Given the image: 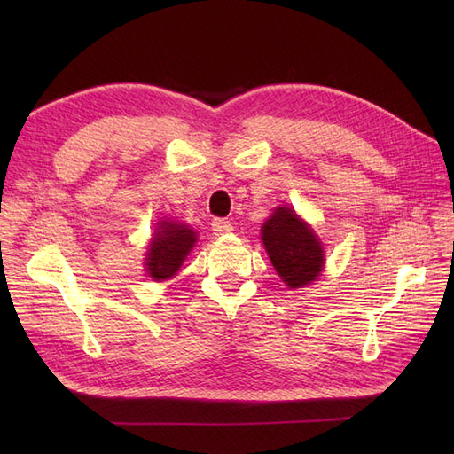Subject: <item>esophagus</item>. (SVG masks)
Returning a JSON list of instances; mask_svg holds the SVG:
<instances>
[{
	"label": "esophagus",
	"mask_w": 454,
	"mask_h": 454,
	"mask_svg": "<svg viewBox=\"0 0 454 454\" xmlns=\"http://www.w3.org/2000/svg\"><path fill=\"white\" fill-rule=\"evenodd\" d=\"M212 231L215 232V235H225V232L232 231V225H231V222H227V219L215 217L212 222Z\"/></svg>",
	"instance_id": "obj_1"
}]
</instances>
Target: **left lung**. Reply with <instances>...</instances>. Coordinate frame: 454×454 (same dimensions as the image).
I'll return each instance as SVG.
<instances>
[{"label":"left lung","mask_w":454,"mask_h":454,"mask_svg":"<svg viewBox=\"0 0 454 454\" xmlns=\"http://www.w3.org/2000/svg\"><path fill=\"white\" fill-rule=\"evenodd\" d=\"M261 239L274 269L290 287H303L318 278L324 250L314 231L292 208H278L261 229Z\"/></svg>","instance_id":"obj_1"}]
</instances>
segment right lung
Masks as SVG:
<instances>
[{
    "label": "right lung",
    "mask_w": 454,
    "mask_h": 454,
    "mask_svg": "<svg viewBox=\"0 0 454 454\" xmlns=\"http://www.w3.org/2000/svg\"><path fill=\"white\" fill-rule=\"evenodd\" d=\"M147 250V272L155 280H167L180 270L185 255L197 242L193 229L176 222H160Z\"/></svg>",
    "instance_id": "1"
}]
</instances>
